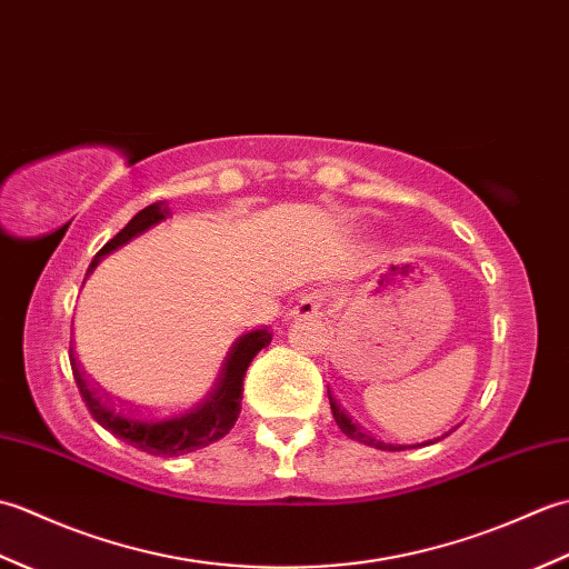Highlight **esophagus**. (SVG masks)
<instances>
[{"label": "esophagus", "mask_w": 569, "mask_h": 569, "mask_svg": "<svg viewBox=\"0 0 569 569\" xmlns=\"http://www.w3.org/2000/svg\"><path fill=\"white\" fill-rule=\"evenodd\" d=\"M325 300H328V296H325V291H316V293H308L298 300V303L293 306L291 310V318L293 320H310V318H318L322 312V306Z\"/></svg>", "instance_id": "obj_1"}]
</instances>
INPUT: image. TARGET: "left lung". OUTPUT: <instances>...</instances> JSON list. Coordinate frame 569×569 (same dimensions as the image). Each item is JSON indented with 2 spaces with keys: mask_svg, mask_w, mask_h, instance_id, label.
Returning a JSON list of instances; mask_svg holds the SVG:
<instances>
[{
  "mask_svg": "<svg viewBox=\"0 0 569 569\" xmlns=\"http://www.w3.org/2000/svg\"><path fill=\"white\" fill-rule=\"evenodd\" d=\"M328 398H330V408H332V416H335V420H337V426H340V430L347 435L349 440H357V442H361V445L377 447V450H386V452H401V450H408L406 445H391V442H383V440L371 438L369 432H365L359 426H355L352 418H349V416L345 413V410L340 408V403L335 401L330 389H328Z\"/></svg>",
  "mask_w": 569,
  "mask_h": 569,
  "instance_id": "1",
  "label": "left lung"
}]
</instances>
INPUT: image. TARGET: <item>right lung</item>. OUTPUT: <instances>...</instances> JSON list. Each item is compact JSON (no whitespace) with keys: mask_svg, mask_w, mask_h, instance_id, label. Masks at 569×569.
Instances as JSON below:
<instances>
[{"mask_svg":"<svg viewBox=\"0 0 569 569\" xmlns=\"http://www.w3.org/2000/svg\"><path fill=\"white\" fill-rule=\"evenodd\" d=\"M168 214H171V210H168L166 202H153L149 208L137 212L122 232L107 241L98 257L92 259L88 276L98 269V263L107 253H112L119 247L129 244L134 237L149 232L151 227L163 222ZM269 330H251L237 337V340L229 345L222 365L208 383V389H204L190 406L171 410V413H143V410L117 403L114 398L104 396L100 389H94L92 381L82 373L72 347L70 367L84 406H88L90 416L98 420L104 430H110L114 438L137 447L141 452L159 457H178L217 442L234 428L241 410V391H244L241 383H244V373L251 365V359L257 357L263 347H269Z\"/></svg>","mask_w":569,"mask_h":569,"instance_id":"1","label":"right lung"}]
</instances>
